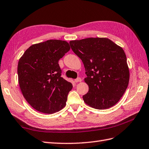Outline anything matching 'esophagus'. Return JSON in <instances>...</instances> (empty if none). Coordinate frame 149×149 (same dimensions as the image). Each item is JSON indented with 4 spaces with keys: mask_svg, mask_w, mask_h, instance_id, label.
<instances>
[{
    "mask_svg": "<svg viewBox=\"0 0 149 149\" xmlns=\"http://www.w3.org/2000/svg\"><path fill=\"white\" fill-rule=\"evenodd\" d=\"M82 81V79H81V78H80V77H78V78H77L76 79H75V82H81Z\"/></svg>",
    "mask_w": 149,
    "mask_h": 149,
    "instance_id": "esophagus-1",
    "label": "esophagus"
}]
</instances>
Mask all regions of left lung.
<instances>
[{
  "instance_id": "left-lung-1",
  "label": "left lung",
  "mask_w": 149,
  "mask_h": 149,
  "mask_svg": "<svg viewBox=\"0 0 149 149\" xmlns=\"http://www.w3.org/2000/svg\"><path fill=\"white\" fill-rule=\"evenodd\" d=\"M72 51L81 59L88 86L83 95L86 104L99 110L116 105L129 82V70L124 50L107 38H87L69 42Z\"/></svg>"
}]
</instances>
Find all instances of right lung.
I'll use <instances>...</instances> for the list:
<instances>
[{"label":"right lung","instance_id":"add662e5","mask_svg":"<svg viewBox=\"0 0 149 149\" xmlns=\"http://www.w3.org/2000/svg\"><path fill=\"white\" fill-rule=\"evenodd\" d=\"M70 49L66 41L49 40L31 45L19 59L20 90L37 111L53 113L65 106L72 84L61 77L58 62Z\"/></svg>","mask_w":149,"mask_h":149}]
</instances>
